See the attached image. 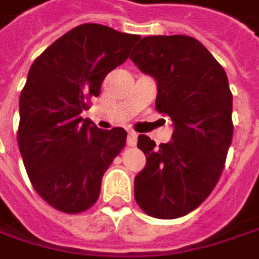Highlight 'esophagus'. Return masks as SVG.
<instances>
[{
  "instance_id": "obj_1",
  "label": "esophagus",
  "mask_w": 259,
  "mask_h": 259,
  "mask_svg": "<svg viewBox=\"0 0 259 259\" xmlns=\"http://www.w3.org/2000/svg\"><path fill=\"white\" fill-rule=\"evenodd\" d=\"M126 143H128L130 146H134V145L137 143V134H136L134 131H130V133H128V137H126Z\"/></svg>"
}]
</instances>
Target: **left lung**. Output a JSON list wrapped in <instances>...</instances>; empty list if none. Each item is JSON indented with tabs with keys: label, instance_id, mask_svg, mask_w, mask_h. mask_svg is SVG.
<instances>
[{
	"label": "left lung",
	"instance_id": "obj_1",
	"mask_svg": "<svg viewBox=\"0 0 259 259\" xmlns=\"http://www.w3.org/2000/svg\"><path fill=\"white\" fill-rule=\"evenodd\" d=\"M130 59L155 79V108L172 120V140L140 134L146 155L134 198L151 217L172 220L197 209L215 188L232 143V93L224 68L195 38L146 36Z\"/></svg>",
	"mask_w": 259,
	"mask_h": 259
}]
</instances>
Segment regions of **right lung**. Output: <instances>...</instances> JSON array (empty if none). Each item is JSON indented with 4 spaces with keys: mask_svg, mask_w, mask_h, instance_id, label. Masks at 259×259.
<instances>
[{
    "mask_svg": "<svg viewBox=\"0 0 259 259\" xmlns=\"http://www.w3.org/2000/svg\"><path fill=\"white\" fill-rule=\"evenodd\" d=\"M139 38L82 24L28 70L19 96L18 146L35 191L61 212H83L96 203L105 171L126 142L123 128L99 130L80 114Z\"/></svg>",
    "mask_w": 259,
    "mask_h": 259,
    "instance_id": "obj_1",
    "label": "right lung"
}]
</instances>
